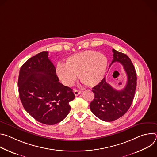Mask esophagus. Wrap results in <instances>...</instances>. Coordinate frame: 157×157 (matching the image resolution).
Instances as JSON below:
<instances>
[{"mask_svg": "<svg viewBox=\"0 0 157 157\" xmlns=\"http://www.w3.org/2000/svg\"><path fill=\"white\" fill-rule=\"evenodd\" d=\"M73 93H74L75 95L76 96H78L79 94H80L81 93V91H79V90H77V89H74V90H73Z\"/></svg>", "mask_w": 157, "mask_h": 157, "instance_id": "1", "label": "esophagus"}]
</instances>
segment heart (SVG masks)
Wrapping results in <instances>:
<instances>
[{
    "instance_id": "1",
    "label": "heart",
    "mask_w": 157,
    "mask_h": 157,
    "mask_svg": "<svg viewBox=\"0 0 157 157\" xmlns=\"http://www.w3.org/2000/svg\"><path fill=\"white\" fill-rule=\"evenodd\" d=\"M108 64L107 57L94 50H86L74 54L56 67L57 76L63 84L71 86L77 78L86 85L93 87L104 78Z\"/></svg>"
}]
</instances>
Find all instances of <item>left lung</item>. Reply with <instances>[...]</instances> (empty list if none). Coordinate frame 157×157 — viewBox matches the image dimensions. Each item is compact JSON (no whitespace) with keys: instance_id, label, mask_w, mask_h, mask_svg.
I'll list each match as a JSON object with an SVG mask.
<instances>
[{"instance_id":"obj_1","label":"left lung","mask_w":157,"mask_h":157,"mask_svg":"<svg viewBox=\"0 0 157 157\" xmlns=\"http://www.w3.org/2000/svg\"><path fill=\"white\" fill-rule=\"evenodd\" d=\"M113 52L114 58L110 66L115 62L123 65L127 76V84L123 89L118 91L108 84L104 77L93 87L94 98L89 105L92 113L106 122L117 120L127 113L132 103L137 86L136 71L129 57L114 49Z\"/></svg>"}]
</instances>
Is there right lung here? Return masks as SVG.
I'll list each match as a JSON object with an SVG mask.
<instances>
[{
    "mask_svg": "<svg viewBox=\"0 0 157 157\" xmlns=\"http://www.w3.org/2000/svg\"><path fill=\"white\" fill-rule=\"evenodd\" d=\"M18 85L20 99L25 110L46 125L63 121L70 113V102L75 98L73 89L59 82L47 51L30 58L21 66Z\"/></svg>",
    "mask_w": 157,
    "mask_h": 157,
    "instance_id": "obj_1",
    "label": "right lung"
}]
</instances>
